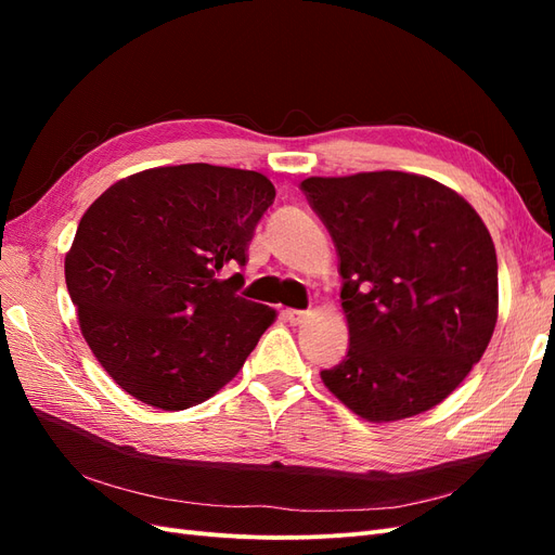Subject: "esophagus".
<instances>
[{"label": "esophagus", "instance_id": "obj_1", "mask_svg": "<svg viewBox=\"0 0 555 555\" xmlns=\"http://www.w3.org/2000/svg\"><path fill=\"white\" fill-rule=\"evenodd\" d=\"M282 317L287 319V322L292 324V326H298V324H304L306 319H308V312H304V310H292V308H287L282 312Z\"/></svg>", "mask_w": 555, "mask_h": 555}]
</instances>
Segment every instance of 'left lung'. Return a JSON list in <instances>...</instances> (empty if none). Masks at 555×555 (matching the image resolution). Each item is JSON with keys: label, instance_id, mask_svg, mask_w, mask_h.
Wrapping results in <instances>:
<instances>
[{"label": "left lung", "instance_id": "left-lung-1", "mask_svg": "<svg viewBox=\"0 0 555 555\" xmlns=\"http://www.w3.org/2000/svg\"><path fill=\"white\" fill-rule=\"evenodd\" d=\"M340 257L347 357L328 391L367 422L442 402L483 357L498 322L491 233L438 180L373 171L300 182Z\"/></svg>", "mask_w": 555, "mask_h": 555}]
</instances>
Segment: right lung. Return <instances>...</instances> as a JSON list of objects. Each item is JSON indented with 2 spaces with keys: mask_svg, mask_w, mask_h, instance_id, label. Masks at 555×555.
Here are the masks:
<instances>
[{
  "mask_svg": "<svg viewBox=\"0 0 555 555\" xmlns=\"http://www.w3.org/2000/svg\"><path fill=\"white\" fill-rule=\"evenodd\" d=\"M273 182L212 164L117 180L82 215L64 259L92 354L157 410L198 405L238 375L275 310L238 296Z\"/></svg>",
  "mask_w": 555,
  "mask_h": 555,
  "instance_id": "obj_1",
  "label": "right lung"
}]
</instances>
